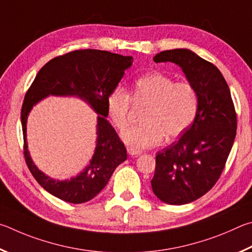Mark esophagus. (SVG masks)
<instances>
[{
  "mask_svg": "<svg viewBox=\"0 0 252 252\" xmlns=\"http://www.w3.org/2000/svg\"><path fill=\"white\" fill-rule=\"evenodd\" d=\"M127 152H128L130 156H138V155H140V154H142V152H140L139 149H136V148H133V147L127 148Z\"/></svg>",
  "mask_w": 252,
  "mask_h": 252,
  "instance_id": "34e87169",
  "label": "esophagus"
}]
</instances>
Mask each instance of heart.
Here are the masks:
<instances>
[{"instance_id":"obj_1","label":"heart","mask_w":252,"mask_h":252,"mask_svg":"<svg viewBox=\"0 0 252 252\" xmlns=\"http://www.w3.org/2000/svg\"><path fill=\"white\" fill-rule=\"evenodd\" d=\"M134 99L151 103L144 116L145 123L129 125L121 133L128 146L143 149L156 146L164 140L179 137L195 119L199 96L188 82H177L167 75L154 72L137 78L134 83ZM131 104L129 92L116 86L106 99L108 117L115 127L127 124Z\"/></svg>"}]
</instances>
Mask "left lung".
<instances>
[{
    "instance_id": "obj_1",
    "label": "left lung",
    "mask_w": 252,
    "mask_h": 252,
    "mask_svg": "<svg viewBox=\"0 0 252 252\" xmlns=\"http://www.w3.org/2000/svg\"><path fill=\"white\" fill-rule=\"evenodd\" d=\"M154 62L177 64L199 96L191 126L178 142L157 153L151 182L158 199L169 205L189 204L208 192L222 173L236 137L235 106L220 70L192 51H164Z\"/></svg>"
}]
</instances>
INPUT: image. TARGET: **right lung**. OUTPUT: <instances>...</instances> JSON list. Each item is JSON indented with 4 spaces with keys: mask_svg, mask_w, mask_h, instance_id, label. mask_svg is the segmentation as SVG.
Returning a JSON list of instances; mask_svg holds the SVG:
<instances>
[{
    "mask_svg": "<svg viewBox=\"0 0 252 252\" xmlns=\"http://www.w3.org/2000/svg\"><path fill=\"white\" fill-rule=\"evenodd\" d=\"M133 57L99 50H78L51 60L39 69L24 97L21 110L25 161L33 177L51 195L70 204H83L103 190L118 165L127 159V151L106 117V99L118 85ZM77 96L99 115L96 147L81 174L59 181L44 174L29 156L26 123L32 106L48 95Z\"/></svg>",
    "mask_w": 252,
    "mask_h": 252,
    "instance_id": "obj_1",
    "label": "right lung"
}]
</instances>
